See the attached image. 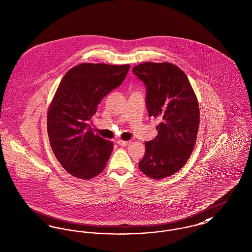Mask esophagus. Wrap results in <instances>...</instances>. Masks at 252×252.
<instances>
[{
	"instance_id": "1",
	"label": "esophagus",
	"mask_w": 252,
	"mask_h": 252,
	"mask_svg": "<svg viewBox=\"0 0 252 252\" xmlns=\"http://www.w3.org/2000/svg\"><path fill=\"white\" fill-rule=\"evenodd\" d=\"M117 144L119 146H122V147H126L130 144V141H123V140H118L117 141Z\"/></svg>"
}]
</instances>
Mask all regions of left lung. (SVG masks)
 Instances as JSON below:
<instances>
[{
	"mask_svg": "<svg viewBox=\"0 0 252 252\" xmlns=\"http://www.w3.org/2000/svg\"><path fill=\"white\" fill-rule=\"evenodd\" d=\"M132 71L147 87L149 117L161 120L158 135L145 143L139 168L152 179L169 177L186 164L195 147L200 125L197 97L187 75L170 63L147 62Z\"/></svg>",
	"mask_w": 252,
	"mask_h": 252,
	"instance_id": "obj_1",
	"label": "left lung"
}]
</instances>
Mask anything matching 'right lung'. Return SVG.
Wrapping results in <instances>:
<instances>
[{"instance_id":"right-lung-1","label":"right lung","mask_w":252,"mask_h":252,"mask_svg":"<svg viewBox=\"0 0 252 252\" xmlns=\"http://www.w3.org/2000/svg\"><path fill=\"white\" fill-rule=\"evenodd\" d=\"M129 64L84 63L63 76L47 111V133L53 153L72 176L88 180L100 174L113 143L93 133L88 124L98 104L122 84Z\"/></svg>"}]
</instances>
